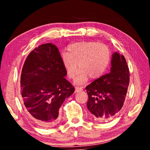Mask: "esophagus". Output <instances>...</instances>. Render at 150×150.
<instances>
[{
    "instance_id": "34e87169",
    "label": "esophagus",
    "mask_w": 150,
    "mask_h": 150,
    "mask_svg": "<svg viewBox=\"0 0 150 150\" xmlns=\"http://www.w3.org/2000/svg\"><path fill=\"white\" fill-rule=\"evenodd\" d=\"M83 90V89L82 87H75V93H78V92H80V91H82Z\"/></svg>"
}]
</instances>
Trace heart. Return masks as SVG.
Masks as SVG:
<instances>
[{
	"instance_id": "heart-1",
	"label": "heart",
	"mask_w": 150,
	"mask_h": 150,
	"mask_svg": "<svg viewBox=\"0 0 150 150\" xmlns=\"http://www.w3.org/2000/svg\"><path fill=\"white\" fill-rule=\"evenodd\" d=\"M67 53L62 54V62L67 77H75V83L82 84L91 79H96L102 76L110 62L111 54L105 44L94 41L74 43L67 48ZM78 65L77 66V65Z\"/></svg>"
}]
</instances>
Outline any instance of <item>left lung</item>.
Returning <instances> with one entry per match:
<instances>
[{
  "label": "left lung",
  "instance_id": "8db88e82",
  "mask_svg": "<svg viewBox=\"0 0 150 150\" xmlns=\"http://www.w3.org/2000/svg\"><path fill=\"white\" fill-rule=\"evenodd\" d=\"M110 71L85 87L87 108L93 118L106 122L117 115L124 105L130 82V72L124 55L112 54Z\"/></svg>",
  "mask_w": 150,
  "mask_h": 150
}]
</instances>
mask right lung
<instances>
[{
  "label": "right lung",
  "instance_id": "add662e5",
  "mask_svg": "<svg viewBox=\"0 0 150 150\" xmlns=\"http://www.w3.org/2000/svg\"><path fill=\"white\" fill-rule=\"evenodd\" d=\"M67 73L59 50L49 43L30 53L20 77L22 102L26 112L39 126L51 128L59 120V108L75 88Z\"/></svg>",
  "mask_w": 150,
  "mask_h": 150
}]
</instances>
